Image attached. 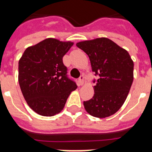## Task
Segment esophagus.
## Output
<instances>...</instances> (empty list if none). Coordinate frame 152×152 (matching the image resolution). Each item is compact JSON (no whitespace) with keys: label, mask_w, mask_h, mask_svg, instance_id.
Wrapping results in <instances>:
<instances>
[{"label":"esophagus","mask_w":152,"mask_h":152,"mask_svg":"<svg viewBox=\"0 0 152 152\" xmlns=\"http://www.w3.org/2000/svg\"><path fill=\"white\" fill-rule=\"evenodd\" d=\"M84 77L83 76V75H81V76H80V77L78 78V83L80 85H83V84H84Z\"/></svg>","instance_id":"1"}]
</instances>
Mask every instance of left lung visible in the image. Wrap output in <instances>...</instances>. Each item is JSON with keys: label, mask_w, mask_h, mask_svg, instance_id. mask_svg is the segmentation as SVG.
Listing matches in <instances>:
<instances>
[{"label": "left lung", "mask_w": 152, "mask_h": 152, "mask_svg": "<svg viewBox=\"0 0 152 152\" xmlns=\"http://www.w3.org/2000/svg\"><path fill=\"white\" fill-rule=\"evenodd\" d=\"M76 45L88 55L92 71L99 76L94 96L84 101L86 111L97 118L113 115L123 105L131 88L133 61L126 49L104 37L79 42Z\"/></svg>", "instance_id": "obj_1"}]
</instances>
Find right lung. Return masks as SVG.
Segmentation results:
<instances>
[{"mask_svg": "<svg viewBox=\"0 0 152 152\" xmlns=\"http://www.w3.org/2000/svg\"><path fill=\"white\" fill-rule=\"evenodd\" d=\"M72 42L53 38L28 47L19 61L18 80L29 107L43 116H52L64 108L68 96L77 86L67 76L62 58Z\"/></svg>", "mask_w": 152, "mask_h": 152, "instance_id": "right-lung-1", "label": "right lung"}]
</instances>
